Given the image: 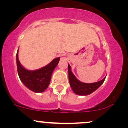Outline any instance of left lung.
Wrapping results in <instances>:
<instances>
[{
	"mask_svg": "<svg viewBox=\"0 0 128 128\" xmlns=\"http://www.w3.org/2000/svg\"><path fill=\"white\" fill-rule=\"evenodd\" d=\"M68 72L69 82H70V86L72 89L74 93L78 95H80V96L89 95L96 91L104 83L106 78L105 77L101 80L96 82L90 84L84 83L79 81L73 74L71 70V67L69 64H68Z\"/></svg>",
	"mask_w": 128,
	"mask_h": 128,
	"instance_id": "obj_1",
	"label": "left lung"
}]
</instances>
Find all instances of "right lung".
<instances>
[{"label":"right lung","instance_id":"add662e5","mask_svg":"<svg viewBox=\"0 0 128 128\" xmlns=\"http://www.w3.org/2000/svg\"><path fill=\"white\" fill-rule=\"evenodd\" d=\"M18 50L16 55L17 72L22 83L30 90L35 92H42L48 88L54 69L58 65L60 58H55L49 64L36 70L24 68L20 64L18 57Z\"/></svg>","mask_w":128,"mask_h":128}]
</instances>
